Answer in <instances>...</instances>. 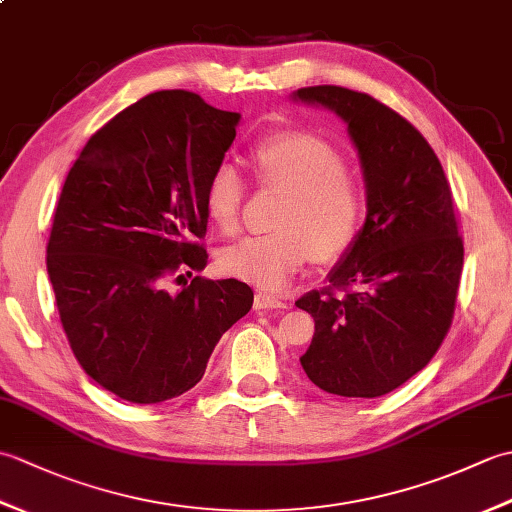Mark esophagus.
Wrapping results in <instances>:
<instances>
[{"label":"esophagus","mask_w":512,"mask_h":512,"mask_svg":"<svg viewBox=\"0 0 512 512\" xmlns=\"http://www.w3.org/2000/svg\"><path fill=\"white\" fill-rule=\"evenodd\" d=\"M288 308L286 301H281L275 295H268V292H257L255 295V310H284Z\"/></svg>","instance_id":"esophagus-1"}]
</instances>
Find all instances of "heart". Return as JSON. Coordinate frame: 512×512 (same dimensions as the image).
Instances as JSON below:
<instances>
[{
  "mask_svg": "<svg viewBox=\"0 0 512 512\" xmlns=\"http://www.w3.org/2000/svg\"><path fill=\"white\" fill-rule=\"evenodd\" d=\"M259 184L286 193L275 217L277 233L248 237L220 255L226 275L266 290H277L306 266L350 250L363 220V191L343 158L319 136L273 134L250 151ZM246 182L231 162H222L206 184V209L222 233L239 228Z\"/></svg>",
  "mask_w": 512,
  "mask_h": 512,
  "instance_id": "1",
  "label": "heart"
}]
</instances>
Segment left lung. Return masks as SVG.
<instances>
[{"label":"left lung","mask_w":512,"mask_h":512,"mask_svg":"<svg viewBox=\"0 0 512 512\" xmlns=\"http://www.w3.org/2000/svg\"><path fill=\"white\" fill-rule=\"evenodd\" d=\"M290 99L347 125L367 189L365 224L328 275L354 290L297 301L314 319L299 361L328 394L383 396L427 367L449 332L464 259L449 182L418 129L369 94L317 85Z\"/></svg>","instance_id":"1"}]
</instances>
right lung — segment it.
I'll list each match as a JSON object with an SVG mask.
<instances>
[{"label": "right lung", "instance_id": "1", "mask_svg": "<svg viewBox=\"0 0 512 512\" xmlns=\"http://www.w3.org/2000/svg\"><path fill=\"white\" fill-rule=\"evenodd\" d=\"M239 118L193 92L147 94L88 140L65 178L48 277L76 361L118 398L182 396L253 306L244 281H187L209 259L193 239L206 233V184Z\"/></svg>", "mask_w": 512, "mask_h": 512}]
</instances>
